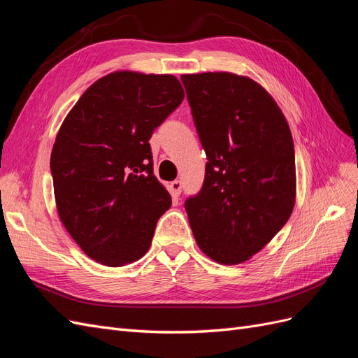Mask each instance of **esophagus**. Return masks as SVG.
I'll return each mask as SVG.
<instances>
[{
  "label": "esophagus",
  "mask_w": 358,
  "mask_h": 358,
  "mask_svg": "<svg viewBox=\"0 0 358 358\" xmlns=\"http://www.w3.org/2000/svg\"><path fill=\"white\" fill-rule=\"evenodd\" d=\"M182 191V182L180 180H173L170 183V192L173 197H179V194Z\"/></svg>",
  "instance_id": "1"
}]
</instances>
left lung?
Wrapping results in <instances>:
<instances>
[{
	"mask_svg": "<svg viewBox=\"0 0 358 358\" xmlns=\"http://www.w3.org/2000/svg\"><path fill=\"white\" fill-rule=\"evenodd\" d=\"M208 157L203 187L185 210L201 251L239 264L287 224L296 201L294 143L285 116L252 79L233 73L182 74Z\"/></svg>",
	"mask_w": 358,
	"mask_h": 358,
	"instance_id": "left-lung-1",
	"label": "left lung"
}]
</instances>
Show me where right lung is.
<instances>
[{
	"label": "right lung",
	"instance_id": "obj_1",
	"mask_svg": "<svg viewBox=\"0 0 358 358\" xmlns=\"http://www.w3.org/2000/svg\"><path fill=\"white\" fill-rule=\"evenodd\" d=\"M171 74L115 71L92 83L50 155L59 218L82 251L119 267L142 258L171 197L154 175L149 138L182 103Z\"/></svg>",
	"mask_w": 358,
	"mask_h": 358
}]
</instances>
